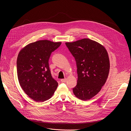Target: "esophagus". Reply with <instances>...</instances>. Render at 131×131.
Wrapping results in <instances>:
<instances>
[{"instance_id":"34e87169","label":"esophagus","mask_w":131,"mask_h":131,"mask_svg":"<svg viewBox=\"0 0 131 131\" xmlns=\"http://www.w3.org/2000/svg\"><path fill=\"white\" fill-rule=\"evenodd\" d=\"M67 81L66 79H61V82H66Z\"/></svg>"}]
</instances>
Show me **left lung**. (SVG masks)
Here are the masks:
<instances>
[{"instance_id": "1", "label": "left lung", "mask_w": 131, "mask_h": 131, "mask_svg": "<svg viewBox=\"0 0 131 131\" xmlns=\"http://www.w3.org/2000/svg\"><path fill=\"white\" fill-rule=\"evenodd\" d=\"M77 62L78 82L73 89L75 97L86 101L101 90L108 78L110 62L104 46L88 38L66 42Z\"/></svg>"}]
</instances>
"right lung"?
I'll return each mask as SVG.
<instances>
[{"mask_svg":"<svg viewBox=\"0 0 131 131\" xmlns=\"http://www.w3.org/2000/svg\"><path fill=\"white\" fill-rule=\"evenodd\" d=\"M42 40L30 43L20 50L17 59V73L24 92L37 102L49 99L58 83L51 74L49 59L52 51L61 45Z\"/></svg>","mask_w":131,"mask_h":131,"instance_id":"right-lung-1","label":"right lung"}]
</instances>
